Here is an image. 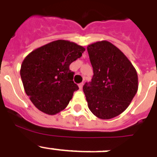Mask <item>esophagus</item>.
Wrapping results in <instances>:
<instances>
[{
    "label": "esophagus",
    "instance_id": "1",
    "mask_svg": "<svg viewBox=\"0 0 157 157\" xmlns=\"http://www.w3.org/2000/svg\"><path fill=\"white\" fill-rule=\"evenodd\" d=\"M83 85H84V83H80V84H79V88H80V89H82V88H83Z\"/></svg>",
    "mask_w": 157,
    "mask_h": 157
}]
</instances>
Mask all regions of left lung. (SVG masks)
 Listing matches in <instances>:
<instances>
[{
    "instance_id": "1",
    "label": "left lung",
    "mask_w": 157,
    "mask_h": 157,
    "mask_svg": "<svg viewBox=\"0 0 157 157\" xmlns=\"http://www.w3.org/2000/svg\"><path fill=\"white\" fill-rule=\"evenodd\" d=\"M93 68L92 81L83 90L88 108L101 119L122 114L138 89L135 68L125 54L108 41H99L87 47Z\"/></svg>"
}]
</instances>
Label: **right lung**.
<instances>
[{
    "label": "right lung",
    "instance_id": "obj_1",
    "mask_svg": "<svg viewBox=\"0 0 157 157\" xmlns=\"http://www.w3.org/2000/svg\"><path fill=\"white\" fill-rule=\"evenodd\" d=\"M85 48L59 39L35 49L22 62L20 77L26 94L36 108L54 115L63 111L79 89L69 65Z\"/></svg>",
    "mask_w": 157,
    "mask_h": 157
}]
</instances>
